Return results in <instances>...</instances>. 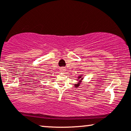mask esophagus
Listing matches in <instances>:
<instances>
[{
	"instance_id": "34e87169",
	"label": "esophagus",
	"mask_w": 131,
	"mask_h": 131,
	"mask_svg": "<svg viewBox=\"0 0 131 131\" xmlns=\"http://www.w3.org/2000/svg\"><path fill=\"white\" fill-rule=\"evenodd\" d=\"M60 71H65V69H64V68H61Z\"/></svg>"
}]
</instances>
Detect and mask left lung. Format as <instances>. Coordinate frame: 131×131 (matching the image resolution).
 <instances>
[{
    "label": "left lung",
    "mask_w": 131,
    "mask_h": 131,
    "mask_svg": "<svg viewBox=\"0 0 131 131\" xmlns=\"http://www.w3.org/2000/svg\"><path fill=\"white\" fill-rule=\"evenodd\" d=\"M81 77H82V76H79V77H78V79H80ZM82 78H81V79H79V80L81 81V80H82ZM79 84H80V83H78V84H75V87H76V88H78V87L79 85Z\"/></svg>",
    "instance_id": "left-lung-1"
}]
</instances>
